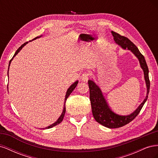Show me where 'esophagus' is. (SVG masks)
Instances as JSON below:
<instances>
[{
	"label": "esophagus",
	"instance_id": "1",
	"mask_svg": "<svg viewBox=\"0 0 158 158\" xmlns=\"http://www.w3.org/2000/svg\"><path fill=\"white\" fill-rule=\"evenodd\" d=\"M89 73H85L82 74V77H81V79H82V82H87L89 78Z\"/></svg>",
	"mask_w": 158,
	"mask_h": 158
}]
</instances>
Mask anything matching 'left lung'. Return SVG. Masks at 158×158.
<instances>
[{
    "label": "left lung",
    "mask_w": 158,
    "mask_h": 158,
    "mask_svg": "<svg viewBox=\"0 0 158 158\" xmlns=\"http://www.w3.org/2000/svg\"><path fill=\"white\" fill-rule=\"evenodd\" d=\"M113 39L116 44L121 46L123 49H128L131 51L139 60L140 67L143 70L144 75V79L147 88V95L144 101L140 105L135 111L128 115H120L113 112L109 108L106 99L104 98L102 90L98 85L94 82V80H88V85L89 88V99L92 106L93 116L96 121L102 125L109 128H116L126 125L127 124L131 122L138 113H140L143 106L148 99V94L150 91V80H149V70L146 64L144 56H143L137 47L133 43L128 40L127 37L119 35L118 33L111 31Z\"/></svg>",
    "instance_id": "8db88e82"
}]
</instances>
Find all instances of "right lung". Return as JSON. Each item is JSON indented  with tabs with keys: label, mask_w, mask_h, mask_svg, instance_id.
<instances>
[{
	"label": "right lung",
	"mask_w": 158,
	"mask_h": 158,
	"mask_svg": "<svg viewBox=\"0 0 158 158\" xmlns=\"http://www.w3.org/2000/svg\"><path fill=\"white\" fill-rule=\"evenodd\" d=\"M42 35H40V36H37V37H36L35 38H34V39H33V40H36V39H37V38H40V37H41ZM32 40V41H33ZM28 42H26V43H25V44H23L22 45H21L20 47H19V48L18 49V50L16 51V52H15V54L14 55V56H13V57H12V59L10 60V62H9V64H8V70H9V67H10V63H11V61L12 60V59H13V58L14 56H15L19 52H20L21 50H22V49L23 48V47H24L27 44ZM78 81L77 80V81H76V82H74L73 84H72L70 86L69 88V89H67V91H66V95H65V98H64V107H63V112H62V113H61V114H60V116L59 117V118L57 119L56 120V122H55L53 124H52V125H51L50 126H49V127H45V128H43L42 129H47V128H52V127H55V126H56V125H59V123H60L62 121H63V118H64V114H65V112H66V107H65V103H66V99H67V98H69V96L70 95V94L73 92V91L75 89V88L76 87V85H77V84H78Z\"/></svg>",
	"instance_id": "1"
}]
</instances>
